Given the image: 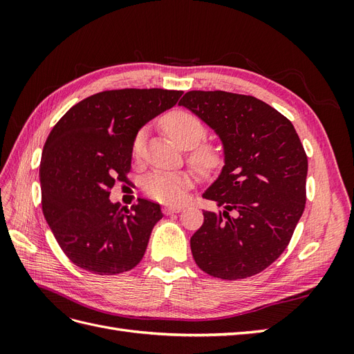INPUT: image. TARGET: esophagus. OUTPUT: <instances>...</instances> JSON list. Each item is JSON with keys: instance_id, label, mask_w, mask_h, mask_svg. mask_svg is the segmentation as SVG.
I'll return each mask as SVG.
<instances>
[{"instance_id": "1", "label": "esophagus", "mask_w": 354, "mask_h": 354, "mask_svg": "<svg viewBox=\"0 0 354 354\" xmlns=\"http://www.w3.org/2000/svg\"><path fill=\"white\" fill-rule=\"evenodd\" d=\"M183 209V207H164V214L169 216V214H174V212H180Z\"/></svg>"}]
</instances>
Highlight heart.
<instances>
[{
	"mask_svg": "<svg viewBox=\"0 0 354 354\" xmlns=\"http://www.w3.org/2000/svg\"><path fill=\"white\" fill-rule=\"evenodd\" d=\"M162 125L173 140L183 149H190L189 160L201 173L208 174L220 167L221 151L214 145L202 143L207 136L203 124L195 115L186 111H174L168 113ZM146 131L140 130L134 137L133 155L140 158L145 149ZM196 177L190 171H155L145 180L146 194L168 205H178L187 196V192L195 186Z\"/></svg>",
	"mask_w": 354,
	"mask_h": 354,
	"instance_id": "1",
	"label": "heart"
}]
</instances>
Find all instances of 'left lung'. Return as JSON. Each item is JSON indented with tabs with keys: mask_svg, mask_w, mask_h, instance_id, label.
Segmentation results:
<instances>
[{
	"mask_svg": "<svg viewBox=\"0 0 354 354\" xmlns=\"http://www.w3.org/2000/svg\"><path fill=\"white\" fill-rule=\"evenodd\" d=\"M178 104L212 128L224 149L221 173L202 195L218 211H203L190 238L195 263L226 281L260 273L285 251L306 207L307 155L295 128L252 95L195 90Z\"/></svg>",
	"mask_w": 354,
	"mask_h": 354,
	"instance_id": "obj_1",
	"label": "left lung"
}]
</instances>
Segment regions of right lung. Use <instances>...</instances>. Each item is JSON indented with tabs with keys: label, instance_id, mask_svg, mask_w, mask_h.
Returning <instances> with one entry per match:
<instances>
[{
	"label": "right lung",
	"instance_id": "obj_1",
	"mask_svg": "<svg viewBox=\"0 0 354 354\" xmlns=\"http://www.w3.org/2000/svg\"><path fill=\"white\" fill-rule=\"evenodd\" d=\"M183 91L124 88L81 100L53 127L39 165L42 212L68 259L95 274L131 270L143 259L159 203L127 209L109 199L127 183L138 130L171 109Z\"/></svg>",
	"mask_w": 354,
	"mask_h": 354
}]
</instances>
